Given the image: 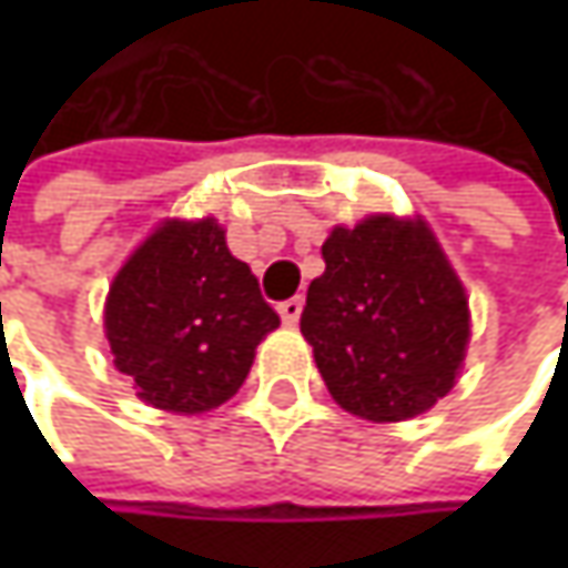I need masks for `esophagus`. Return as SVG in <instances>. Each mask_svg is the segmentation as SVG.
Here are the masks:
<instances>
[{
  "instance_id": "34e87169",
  "label": "esophagus",
  "mask_w": 568,
  "mask_h": 568,
  "mask_svg": "<svg viewBox=\"0 0 568 568\" xmlns=\"http://www.w3.org/2000/svg\"><path fill=\"white\" fill-rule=\"evenodd\" d=\"M277 313L284 318V325H296V322H300V313H303V300H300V296H291V300L277 303Z\"/></svg>"
}]
</instances>
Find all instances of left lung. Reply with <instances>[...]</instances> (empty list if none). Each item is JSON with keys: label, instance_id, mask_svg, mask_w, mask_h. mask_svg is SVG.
Masks as SVG:
<instances>
[{"label": "left lung", "instance_id": "obj_1", "mask_svg": "<svg viewBox=\"0 0 568 568\" xmlns=\"http://www.w3.org/2000/svg\"><path fill=\"white\" fill-rule=\"evenodd\" d=\"M300 332L332 398L398 424L446 398L470 338L465 287L420 217L369 214L322 243Z\"/></svg>", "mask_w": 568, "mask_h": 568}]
</instances>
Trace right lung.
I'll return each instance as SVG.
<instances>
[{
	"label": "right lung",
	"mask_w": 568,
	"mask_h": 568,
	"mask_svg": "<svg viewBox=\"0 0 568 568\" xmlns=\"http://www.w3.org/2000/svg\"><path fill=\"white\" fill-rule=\"evenodd\" d=\"M281 325L214 217L164 221L110 284L103 328L135 395L202 414L240 392L258 341Z\"/></svg>",
	"instance_id": "right-lung-1"
}]
</instances>
